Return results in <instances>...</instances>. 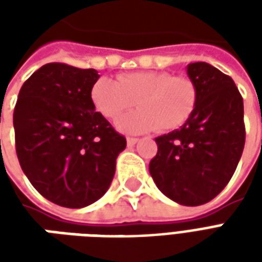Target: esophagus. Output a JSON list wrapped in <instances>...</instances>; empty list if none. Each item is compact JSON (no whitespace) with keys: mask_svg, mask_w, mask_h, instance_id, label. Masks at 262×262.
<instances>
[{"mask_svg":"<svg viewBox=\"0 0 262 262\" xmlns=\"http://www.w3.org/2000/svg\"><path fill=\"white\" fill-rule=\"evenodd\" d=\"M126 143H127V146H129V147H133V146L137 143V139L136 137H127V139H126Z\"/></svg>","mask_w":262,"mask_h":262,"instance_id":"esophagus-1","label":"esophagus"}]
</instances>
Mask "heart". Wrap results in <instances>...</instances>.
I'll return each instance as SVG.
<instances>
[{
  "label": "heart",
  "mask_w": 262,
  "mask_h": 262,
  "mask_svg": "<svg viewBox=\"0 0 262 262\" xmlns=\"http://www.w3.org/2000/svg\"><path fill=\"white\" fill-rule=\"evenodd\" d=\"M95 108L109 119L130 109L137 101L140 109L116 120L126 133L174 130L182 126L196 106L198 91L187 77H174L165 71H136L101 78L91 90Z\"/></svg>",
  "instance_id": "1"
}]
</instances>
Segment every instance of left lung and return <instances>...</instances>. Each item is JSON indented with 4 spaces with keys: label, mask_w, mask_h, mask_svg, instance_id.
Returning <instances> with one entry per match:
<instances>
[{
    "label": "left lung",
    "mask_w": 262,
    "mask_h": 262,
    "mask_svg": "<svg viewBox=\"0 0 262 262\" xmlns=\"http://www.w3.org/2000/svg\"><path fill=\"white\" fill-rule=\"evenodd\" d=\"M198 91L189 119L156 137L148 165L156 185L171 201L199 206L217 196L236 171L246 142L243 98L229 75L205 61L189 63Z\"/></svg>",
    "instance_id": "left-lung-1"
}]
</instances>
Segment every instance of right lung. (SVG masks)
I'll return each mask as SVG.
<instances>
[{"instance_id":"add662e5","label":"right lung","mask_w":262,"mask_h":262,"mask_svg":"<svg viewBox=\"0 0 262 262\" xmlns=\"http://www.w3.org/2000/svg\"><path fill=\"white\" fill-rule=\"evenodd\" d=\"M97 70L42 66L25 81L14 111L22 171L50 202L78 209L108 191L126 139L95 111Z\"/></svg>"}]
</instances>
